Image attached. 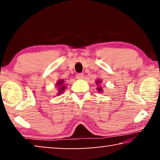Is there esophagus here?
Wrapping results in <instances>:
<instances>
[{"mask_svg": "<svg viewBox=\"0 0 160 160\" xmlns=\"http://www.w3.org/2000/svg\"><path fill=\"white\" fill-rule=\"evenodd\" d=\"M76 78H78V79H82L83 78H84V74L83 73H77L76 74Z\"/></svg>", "mask_w": 160, "mask_h": 160, "instance_id": "esophagus-1", "label": "esophagus"}]
</instances>
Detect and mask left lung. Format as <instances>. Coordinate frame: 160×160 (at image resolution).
<instances>
[{"label":"left lung","instance_id":"obj_1","mask_svg":"<svg viewBox=\"0 0 160 160\" xmlns=\"http://www.w3.org/2000/svg\"><path fill=\"white\" fill-rule=\"evenodd\" d=\"M95 83H96V84H99L100 83H101V81H100V79H98V80L95 82ZM97 90H98V92H102V87H97Z\"/></svg>","mask_w":160,"mask_h":160}]
</instances>
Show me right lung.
Here are the masks:
<instances>
[{
    "label": "right lung",
    "mask_w": 160,
    "mask_h": 160,
    "mask_svg": "<svg viewBox=\"0 0 160 160\" xmlns=\"http://www.w3.org/2000/svg\"><path fill=\"white\" fill-rule=\"evenodd\" d=\"M63 83H64V81L62 79H60L58 80V82H57V87H58V95H60V94H62L63 92H64L65 89V86H64V84H63Z\"/></svg>",
    "instance_id": "add662e5"
}]
</instances>
